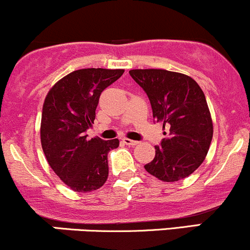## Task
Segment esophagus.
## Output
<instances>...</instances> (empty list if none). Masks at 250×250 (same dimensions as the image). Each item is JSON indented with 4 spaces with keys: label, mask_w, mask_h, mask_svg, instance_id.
<instances>
[{
    "label": "esophagus",
    "mask_w": 250,
    "mask_h": 250,
    "mask_svg": "<svg viewBox=\"0 0 250 250\" xmlns=\"http://www.w3.org/2000/svg\"><path fill=\"white\" fill-rule=\"evenodd\" d=\"M123 142H124V144H126V146H135L138 144V142L132 141V139H130V138H124L123 139Z\"/></svg>",
    "instance_id": "esophagus-1"
}]
</instances>
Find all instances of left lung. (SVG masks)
Returning a JSON list of instances; mask_svg holds the SVG:
<instances>
[{
	"label": "left lung",
	"mask_w": 250,
	"mask_h": 250,
	"mask_svg": "<svg viewBox=\"0 0 250 250\" xmlns=\"http://www.w3.org/2000/svg\"><path fill=\"white\" fill-rule=\"evenodd\" d=\"M132 79L146 93L157 123L167 126L155 157L144 166L161 181L174 182L190 175L204 162L213 136L205 94L192 77L163 69H133Z\"/></svg>",
	"instance_id": "obj_1"
}]
</instances>
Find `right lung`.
<instances>
[{
	"label": "right lung",
	"mask_w": 250,
	"mask_h": 250,
	"mask_svg": "<svg viewBox=\"0 0 250 250\" xmlns=\"http://www.w3.org/2000/svg\"><path fill=\"white\" fill-rule=\"evenodd\" d=\"M124 69L88 68L75 70L56 82L42 104L40 142L47 163L75 192L87 193L104 186L108 178L107 155L119 139H88L99 98Z\"/></svg>",
	"instance_id": "right-lung-1"
}]
</instances>
